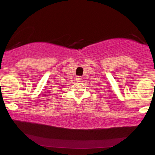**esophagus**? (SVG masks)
<instances>
[{"instance_id": "obj_1", "label": "esophagus", "mask_w": 155, "mask_h": 155, "mask_svg": "<svg viewBox=\"0 0 155 155\" xmlns=\"http://www.w3.org/2000/svg\"><path fill=\"white\" fill-rule=\"evenodd\" d=\"M76 80H77V81H81L82 78L80 77V76H78V77L76 78Z\"/></svg>"}]
</instances>
